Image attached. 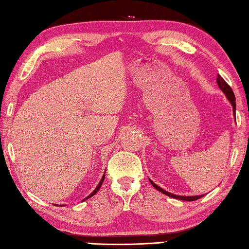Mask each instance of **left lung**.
Here are the masks:
<instances>
[{
    "label": "left lung",
    "instance_id": "left-lung-1",
    "mask_svg": "<svg viewBox=\"0 0 249 249\" xmlns=\"http://www.w3.org/2000/svg\"><path fill=\"white\" fill-rule=\"evenodd\" d=\"M216 82H217V86L219 87V89L226 95L227 99H228L230 102V104L232 106V109H233V114H234V118H235V107H236V105H235V96H234L233 91H232V89L228 86V83H227L219 75L217 76V79H216ZM149 181L153 185V187H155L157 190H160V192L162 193L163 195L169 196V197L174 198V199H178V200H183V201H195L197 199L202 198L204 196V195H200V196H178V195H174V194L169 193V192H167V190L162 189L161 187L158 186V185H156L154 182H153L151 178H149Z\"/></svg>",
    "mask_w": 249,
    "mask_h": 249
}]
</instances>
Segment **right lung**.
Returning <instances> with one entry per match:
<instances>
[{
  "mask_svg": "<svg viewBox=\"0 0 249 249\" xmlns=\"http://www.w3.org/2000/svg\"><path fill=\"white\" fill-rule=\"evenodd\" d=\"M106 173V172H105ZM104 178H105V174H104V176H103V178H102V179H100V182L98 183V185H97V186H96V188H95V190H93V192L91 193V194H89V196H88V197L87 198H84L82 201H86V200H88L89 198H91L92 197V196H94L95 194H96L97 192H98V190H99V188H100V186H102V184H103V182H104ZM54 205H56V204H54ZM57 206H59V204H57ZM60 206H62V205H60Z\"/></svg>",
  "mask_w": 249,
  "mask_h": 249,
  "instance_id": "obj_1",
  "label": "right lung"
}]
</instances>
